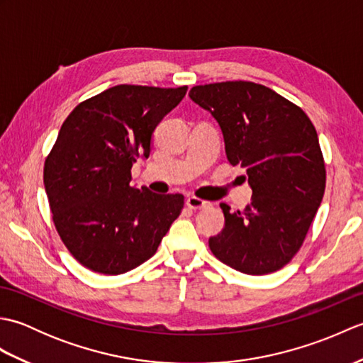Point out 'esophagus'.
Listing matches in <instances>:
<instances>
[{"label": "esophagus", "instance_id": "esophagus-1", "mask_svg": "<svg viewBox=\"0 0 363 363\" xmlns=\"http://www.w3.org/2000/svg\"><path fill=\"white\" fill-rule=\"evenodd\" d=\"M186 204L190 207V209H194V211L204 209V207L209 206V203L204 201V199H201V198H196V196H189Z\"/></svg>", "mask_w": 363, "mask_h": 363}]
</instances>
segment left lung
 Segmentation results:
<instances>
[{"label":"left lung","instance_id":"1","mask_svg":"<svg viewBox=\"0 0 363 363\" xmlns=\"http://www.w3.org/2000/svg\"><path fill=\"white\" fill-rule=\"evenodd\" d=\"M189 96L218 121L230 165L245 168L251 204L209 238L223 264L246 274L281 269L303 245L326 187L317 130L301 107L256 82L196 86Z\"/></svg>","mask_w":363,"mask_h":363}]
</instances>
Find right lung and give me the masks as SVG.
I'll return each mask as SVG.
<instances>
[{"label": "right lung", "instance_id": "right-lung-1", "mask_svg": "<svg viewBox=\"0 0 363 363\" xmlns=\"http://www.w3.org/2000/svg\"><path fill=\"white\" fill-rule=\"evenodd\" d=\"M187 87L115 86L73 109L45 160L52 221L81 265L121 274L154 256L184 196L129 186L137 157H148L162 118Z\"/></svg>", "mask_w": 363, "mask_h": 363}]
</instances>
